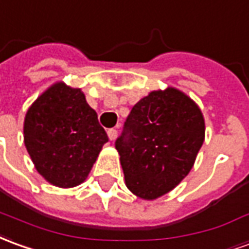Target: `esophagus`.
Listing matches in <instances>:
<instances>
[{
	"label": "esophagus",
	"mask_w": 249,
	"mask_h": 249,
	"mask_svg": "<svg viewBox=\"0 0 249 249\" xmlns=\"http://www.w3.org/2000/svg\"><path fill=\"white\" fill-rule=\"evenodd\" d=\"M107 136H109L110 140H116V137H117V129H114V128L107 129Z\"/></svg>",
	"instance_id": "esophagus-1"
}]
</instances>
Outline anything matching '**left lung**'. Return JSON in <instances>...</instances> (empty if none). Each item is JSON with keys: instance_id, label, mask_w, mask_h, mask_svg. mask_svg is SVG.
Masks as SVG:
<instances>
[{"instance_id": "1", "label": "left lung", "mask_w": 249, "mask_h": 249, "mask_svg": "<svg viewBox=\"0 0 249 249\" xmlns=\"http://www.w3.org/2000/svg\"><path fill=\"white\" fill-rule=\"evenodd\" d=\"M203 140L205 120L190 97L174 88L151 91L116 140L125 185L142 199L164 196L190 173Z\"/></svg>"}]
</instances>
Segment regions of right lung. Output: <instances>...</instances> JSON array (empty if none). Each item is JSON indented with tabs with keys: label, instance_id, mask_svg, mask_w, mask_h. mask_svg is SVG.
Wrapping results in <instances>:
<instances>
[{
	"label": "right lung",
	"instance_id": "add662e5",
	"mask_svg": "<svg viewBox=\"0 0 249 249\" xmlns=\"http://www.w3.org/2000/svg\"><path fill=\"white\" fill-rule=\"evenodd\" d=\"M107 140L81 89L63 82L47 89L25 114L28 154L37 173L58 187L81 185Z\"/></svg>",
	"mask_w": 249,
	"mask_h": 249
}]
</instances>
